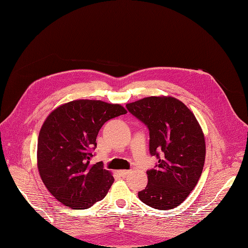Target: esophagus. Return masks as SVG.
I'll return each mask as SVG.
<instances>
[{"instance_id": "esophagus-1", "label": "esophagus", "mask_w": 248, "mask_h": 248, "mask_svg": "<svg viewBox=\"0 0 248 248\" xmlns=\"http://www.w3.org/2000/svg\"><path fill=\"white\" fill-rule=\"evenodd\" d=\"M130 172H131L130 170H119V171H118V173H119V175H120L121 177H125L127 175H129Z\"/></svg>"}]
</instances>
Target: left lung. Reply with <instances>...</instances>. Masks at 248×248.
<instances>
[{"mask_svg": "<svg viewBox=\"0 0 248 248\" xmlns=\"http://www.w3.org/2000/svg\"><path fill=\"white\" fill-rule=\"evenodd\" d=\"M125 107L149 129L150 155L159 159L147 171L148 184L139 198L155 209L178 207L196 186L204 165V135L196 117L173 97H147Z\"/></svg>", "mask_w": 248, "mask_h": 248, "instance_id": "8db88e82", "label": "left lung"}]
</instances>
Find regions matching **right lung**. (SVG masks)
<instances>
[{"instance_id": "1", "label": "right lung", "mask_w": 248, "mask_h": 248, "mask_svg": "<svg viewBox=\"0 0 248 248\" xmlns=\"http://www.w3.org/2000/svg\"><path fill=\"white\" fill-rule=\"evenodd\" d=\"M125 113L120 104L75 100L46 117L38 136L37 166L46 187L60 202L83 210L105 197L114 177L101 162L91 165L89 160L102 125Z\"/></svg>"}]
</instances>
